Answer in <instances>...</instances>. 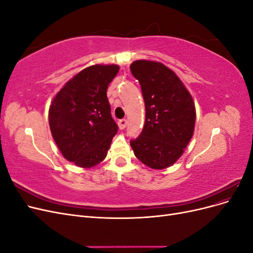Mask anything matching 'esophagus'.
I'll list each match as a JSON object with an SVG mask.
<instances>
[{
    "instance_id": "obj_1",
    "label": "esophagus",
    "mask_w": 253,
    "mask_h": 253,
    "mask_svg": "<svg viewBox=\"0 0 253 253\" xmlns=\"http://www.w3.org/2000/svg\"><path fill=\"white\" fill-rule=\"evenodd\" d=\"M118 126L120 129H124L127 126V120L126 119H121L118 121Z\"/></svg>"
}]
</instances>
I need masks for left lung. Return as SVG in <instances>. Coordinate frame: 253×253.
Listing matches in <instances>:
<instances>
[{"label": "left lung", "instance_id": "1", "mask_svg": "<svg viewBox=\"0 0 253 253\" xmlns=\"http://www.w3.org/2000/svg\"><path fill=\"white\" fill-rule=\"evenodd\" d=\"M131 72L139 81L145 105L140 135L129 141L135 156L152 169L172 166L192 138L195 105L176 74L155 61L138 60Z\"/></svg>", "mask_w": 253, "mask_h": 253}]
</instances>
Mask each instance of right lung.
I'll use <instances>...</instances> for the list:
<instances>
[{
  "mask_svg": "<svg viewBox=\"0 0 253 253\" xmlns=\"http://www.w3.org/2000/svg\"><path fill=\"white\" fill-rule=\"evenodd\" d=\"M118 65H93L68 81L48 112L52 138L65 159L91 168L106 157L118 126L112 118L106 89Z\"/></svg>",
  "mask_w": 253,
  "mask_h": 253,
  "instance_id": "obj_1",
  "label": "right lung"
}]
</instances>
